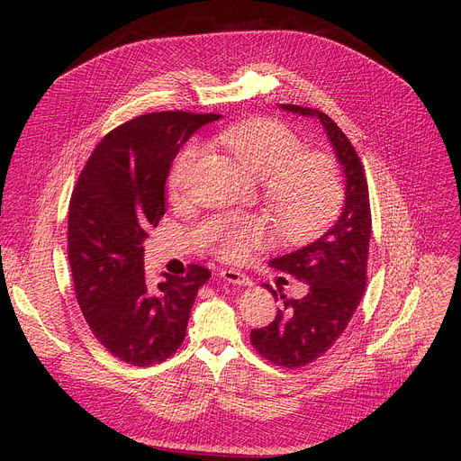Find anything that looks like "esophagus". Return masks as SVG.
I'll return each instance as SVG.
<instances>
[{"instance_id": "esophagus-1", "label": "esophagus", "mask_w": 461, "mask_h": 461, "mask_svg": "<svg viewBox=\"0 0 461 461\" xmlns=\"http://www.w3.org/2000/svg\"><path fill=\"white\" fill-rule=\"evenodd\" d=\"M221 276H222L226 282L235 284V285H250V284H252V280H250L245 273L235 271V269H224V271L221 273Z\"/></svg>"}]
</instances>
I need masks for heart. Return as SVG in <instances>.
Segmentation results:
<instances>
[{
  "instance_id": "obj_1",
  "label": "heart",
  "mask_w": 461,
  "mask_h": 461,
  "mask_svg": "<svg viewBox=\"0 0 461 461\" xmlns=\"http://www.w3.org/2000/svg\"><path fill=\"white\" fill-rule=\"evenodd\" d=\"M216 140L261 181L263 202L285 239L318 235L340 212L344 181L336 160L321 151H306L304 141L284 123L252 119L228 127ZM200 157V145L188 143L176 158L169 174L174 196L190 186ZM263 240L265 226L259 218H235L218 235V254L226 259L245 258Z\"/></svg>"
}]
</instances>
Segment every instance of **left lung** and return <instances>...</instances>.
I'll list each match as a JSON object with an SVG mask.
<instances>
[{"label":"left lung","instance_id":"1","mask_svg":"<svg viewBox=\"0 0 461 461\" xmlns=\"http://www.w3.org/2000/svg\"><path fill=\"white\" fill-rule=\"evenodd\" d=\"M280 108L320 119L346 176V203L336 224L313 243L271 261L275 269L308 284V294L303 299H285L280 294L284 306L275 320L250 332V342L261 357L276 366L301 368L334 346L365 294L372 212L365 167L342 129L316 108ZM263 285L278 299L269 284Z\"/></svg>","mask_w":461,"mask_h":461}]
</instances>
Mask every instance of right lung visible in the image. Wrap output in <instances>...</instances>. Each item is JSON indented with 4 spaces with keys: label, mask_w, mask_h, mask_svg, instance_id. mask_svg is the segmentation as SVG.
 <instances>
[{
    "label": "right lung",
    "mask_w": 461,
    "mask_h": 461,
    "mask_svg": "<svg viewBox=\"0 0 461 461\" xmlns=\"http://www.w3.org/2000/svg\"><path fill=\"white\" fill-rule=\"evenodd\" d=\"M218 113L155 112L110 131L86 162L68 205V263L84 318L108 353L153 366L185 340L211 271L188 265L151 285L143 239L164 214V185L181 145Z\"/></svg>",
    "instance_id": "obj_1"
}]
</instances>
